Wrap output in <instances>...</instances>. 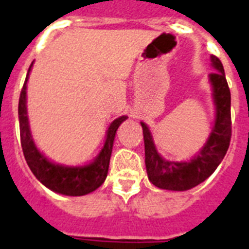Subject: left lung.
Masks as SVG:
<instances>
[{"label": "left lung", "mask_w": 249, "mask_h": 249, "mask_svg": "<svg viewBox=\"0 0 249 249\" xmlns=\"http://www.w3.org/2000/svg\"><path fill=\"white\" fill-rule=\"evenodd\" d=\"M211 66L215 72L208 74L214 105V121L208 140L198 153L190 160H166L158 153L148 126L143 129L144 162L148 179L160 190L187 191L198 186L210 177L227 153L231 141V92L222 62L211 56Z\"/></svg>", "instance_id": "8db88e82"}]
</instances>
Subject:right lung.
Masks as SVG:
<instances>
[{"instance_id": "right-lung-1", "label": "right lung", "mask_w": 249, "mask_h": 249, "mask_svg": "<svg viewBox=\"0 0 249 249\" xmlns=\"http://www.w3.org/2000/svg\"><path fill=\"white\" fill-rule=\"evenodd\" d=\"M34 62L31 63L26 76L25 85L19 94L18 102V120L19 133H21V146L28 167L38 179L48 190L63 196H85L96 191L105 182L108 173L109 160H111L113 141L116 132L121 123L126 121L127 116L116 118L106 131V141L100 153L93 158L92 162L82 166H67L56 163L48 160L42 152L37 148L27 116V81Z\"/></svg>"}]
</instances>
